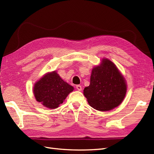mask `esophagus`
I'll use <instances>...</instances> for the list:
<instances>
[{"label":"esophagus","instance_id":"esophagus-1","mask_svg":"<svg viewBox=\"0 0 154 154\" xmlns=\"http://www.w3.org/2000/svg\"><path fill=\"white\" fill-rule=\"evenodd\" d=\"M76 88H77V90H78L79 91H82V86L81 85H76Z\"/></svg>","mask_w":154,"mask_h":154}]
</instances>
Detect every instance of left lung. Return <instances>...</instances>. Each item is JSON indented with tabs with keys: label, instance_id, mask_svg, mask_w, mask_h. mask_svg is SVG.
<instances>
[{
	"label": "left lung",
	"instance_id": "1",
	"mask_svg": "<svg viewBox=\"0 0 154 154\" xmlns=\"http://www.w3.org/2000/svg\"><path fill=\"white\" fill-rule=\"evenodd\" d=\"M127 92L125 78L116 65L103 58L92 70L91 82L83 90L88 104L100 111H108L119 106Z\"/></svg>",
	"mask_w": 154,
	"mask_h": 154
}]
</instances>
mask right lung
<instances>
[{
	"label": "right lung",
	"mask_w": 154,
	"mask_h": 154,
	"mask_svg": "<svg viewBox=\"0 0 154 154\" xmlns=\"http://www.w3.org/2000/svg\"><path fill=\"white\" fill-rule=\"evenodd\" d=\"M74 87L64 82L57 72H49L36 82L33 93L36 100L48 109H57Z\"/></svg>",
	"instance_id": "right-lung-1"
}]
</instances>
